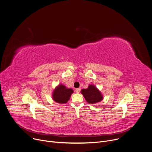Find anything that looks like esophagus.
Here are the masks:
<instances>
[{"mask_svg": "<svg viewBox=\"0 0 152 152\" xmlns=\"http://www.w3.org/2000/svg\"><path fill=\"white\" fill-rule=\"evenodd\" d=\"M80 91V88H76V89H75V92H76V93H79Z\"/></svg>", "mask_w": 152, "mask_h": 152, "instance_id": "1", "label": "esophagus"}]
</instances>
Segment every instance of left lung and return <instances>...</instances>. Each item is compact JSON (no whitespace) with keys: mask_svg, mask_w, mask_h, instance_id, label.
I'll return each instance as SVG.
<instances>
[{"mask_svg":"<svg viewBox=\"0 0 152 152\" xmlns=\"http://www.w3.org/2000/svg\"><path fill=\"white\" fill-rule=\"evenodd\" d=\"M81 92L86 102L89 104H96L103 99L102 94L94 85H91L87 89H82Z\"/></svg>","mask_w":152,"mask_h":152,"instance_id":"1","label":"left lung"}]
</instances>
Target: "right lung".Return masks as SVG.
Masks as SVG:
<instances>
[{"label": "right lung", "mask_w": 152, "mask_h": 152, "mask_svg": "<svg viewBox=\"0 0 152 152\" xmlns=\"http://www.w3.org/2000/svg\"><path fill=\"white\" fill-rule=\"evenodd\" d=\"M73 92L72 89L67 88L64 85H60L54 89L53 98L58 103L65 104L68 102Z\"/></svg>", "instance_id": "obj_1"}]
</instances>
